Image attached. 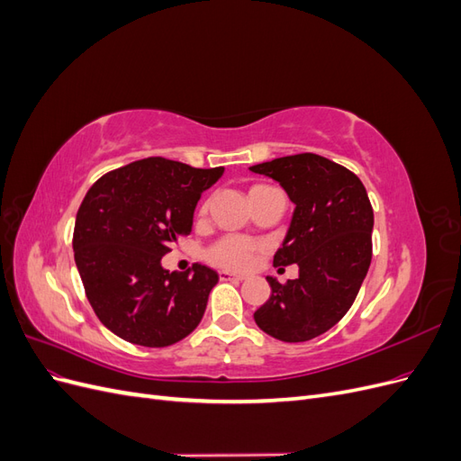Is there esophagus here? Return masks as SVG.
<instances>
[{
    "label": "esophagus",
    "instance_id": "obj_1",
    "mask_svg": "<svg viewBox=\"0 0 461 461\" xmlns=\"http://www.w3.org/2000/svg\"><path fill=\"white\" fill-rule=\"evenodd\" d=\"M219 278H221V281L240 283V281H244V275H236V273H230V271H219Z\"/></svg>",
    "mask_w": 461,
    "mask_h": 461
}]
</instances>
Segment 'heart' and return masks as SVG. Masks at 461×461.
<instances>
[{"label":"heart","mask_w":461,"mask_h":461,"mask_svg":"<svg viewBox=\"0 0 461 461\" xmlns=\"http://www.w3.org/2000/svg\"><path fill=\"white\" fill-rule=\"evenodd\" d=\"M256 252V246L239 236H227V239L219 240L215 246L209 248L207 258L215 265L227 269H244L246 265L252 261Z\"/></svg>","instance_id":"b5f03b06"}]
</instances>
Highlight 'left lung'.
<instances>
[{
    "label": "left lung",
    "instance_id": "1",
    "mask_svg": "<svg viewBox=\"0 0 461 461\" xmlns=\"http://www.w3.org/2000/svg\"><path fill=\"white\" fill-rule=\"evenodd\" d=\"M285 188L294 213L275 267L296 263L300 275L281 285L254 313L258 327L283 342L327 332L352 308L371 265L373 207L361 180L317 153H298L249 167Z\"/></svg>",
    "mask_w": 461,
    "mask_h": 461
}]
</instances>
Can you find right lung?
<instances>
[{"mask_svg": "<svg viewBox=\"0 0 461 461\" xmlns=\"http://www.w3.org/2000/svg\"><path fill=\"white\" fill-rule=\"evenodd\" d=\"M222 171L148 158L109 171L86 192L75 221V261L92 310L119 339L163 348L200 325L219 275L200 263L169 273L161 258L190 234L202 192Z\"/></svg>", "mask_w": 461, "mask_h": 461, "instance_id": "obj_1", "label": "right lung"}]
</instances>
